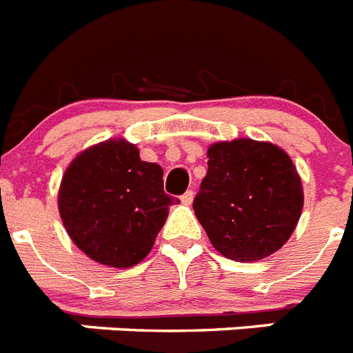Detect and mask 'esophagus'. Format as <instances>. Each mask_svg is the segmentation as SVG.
I'll return each instance as SVG.
<instances>
[{
    "label": "esophagus",
    "mask_w": 353,
    "mask_h": 353,
    "mask_svg": "<svg viewBox=\"0 0 353 353\" xmlns=\"http://www.w3.org/2000/svg\"><path fill=\"white\" fill-rule=\"evenodd\" d=\"M180 200H182L183 205H191V203H193V200H194V193L191 191V189H189V191H185V193L180 196Z\"/></svg>",
    "instance_id": "1"
}]
</instances>
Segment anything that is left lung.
<instances>
[{"label":"left lung","mask_w":353,"mask_h":353,"mask_svg":"<svg viewBox=\"0 0 353 353\" xmlns=\"http://www.w3.org/2000/svg\"><path fill=\"white\" fill-rule=\"evenodd\" d=\"M208 174L193 202L212 247L234 261H258L288 241L303 211V183L287 151L234 139L208 150Z\"/></svg>","instance_id":"1"}]
</instances>
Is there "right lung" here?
Wrapping results in <instances>:
<instances>
[{"label":"right lung","mask_w":353,"mask_h":353,"mask_svg":"<svg viewBox=\"0 0 353 353\" xmlns=\"http://www.w3.org/2000/svg\"><path fill=\"white\" fill-rule=\"evenodd\" d=\"M164 171L141 160L124 139L99 142L66 168L57 208L66 232L84 254L113 269L141 263L153 249L170 208L180 200L164 193Z\"/></svg>","instance_id":"add662e5"}]
</instances>
